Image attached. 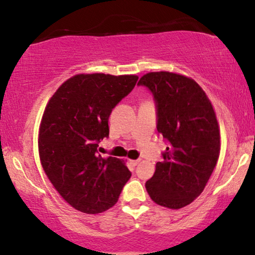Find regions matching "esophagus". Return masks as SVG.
I'll use <instances>...</instances> for the list:
<instances>
[{
	"instance_id": "esophagus-1",
	"label": "esophagus",
	"mask_w": 255,
	"mask_h": 255,
	"mask_svg": "<svg viewBox=\"0 0 255 255\" xmlns=\"http://www.w3.org/2000/svg\"><path fill=\"white\" fill-rule=\"evenodd\" d=\"M139 162H140V160H139V159L138 160H130V163L132 166H137Z\"/></svg>"
}]
</instances>
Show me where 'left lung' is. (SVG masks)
<instances>
[{"label":"left lung","mask_w":255,"mask_h":255,"mask_svg":"<svg viewBox=\"0 0 255 255\" xmlns=\"http://www.w3.org/2000/svg\"><path fill=\"white\" fill-rule=\"evenodd\" d=\"M138 85L154 95L156 128L168 141L146 190L154 203L181 209L200 196L217 165L221 132L214 107L195 80L177 73L149 72Z\"/></svg>","instance_id":"8db88e82"}]
</instances>
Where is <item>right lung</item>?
Segmentation results:
<instances>
[{
  "label": "right lung",
  "mask_w": 255,
  "mask_h": 255,
  "mask_svg": "<svg viewBox=\"0 0 255 255\" xmlns=\"http://www.w3.org/2000/svg\"><path fill=\"white\" fill-rule=\"evenodd\" d=\"M137 75L76 74L62 83L39 125L41 166L55 190L76 210L96 215L114 207L131 173L123 160L97 154L109 116L133 89Z\"/></svg>",
  "instance_id": "add662e5"
}]
</instances>
